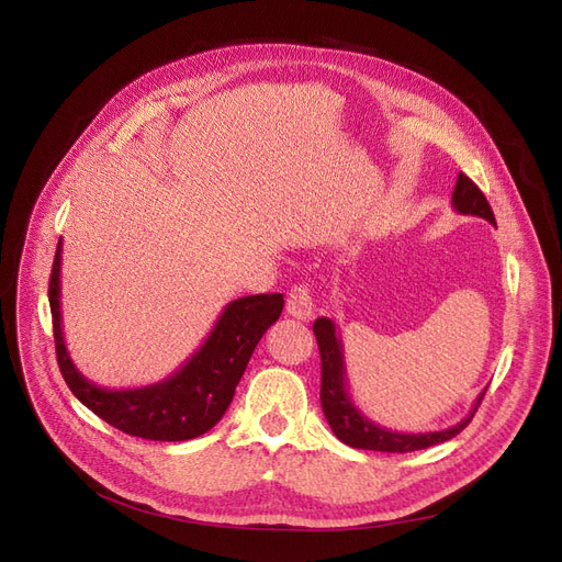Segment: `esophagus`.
Returning <instances> with one entry per match:
<instances>
[{
    "label": "esophagus",
    "mask_w": 562,
    "mask_h": 562,
    "mask_svg": "<svg viewBox=\"0 0 562 562\" xmlns=\"http://www.w3.org/2000/svg\"><path fill=\"white\" fill-rule=\"evenodd\" d=\"M285 310H288V314H291V316L307 321L312 316V312H314V300H312L310 285H304V283L293 285L291 293H288V300H285Z\"/></svg>",
    "instance_id": "esophagus-1"
}]
</instances>
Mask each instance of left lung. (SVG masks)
<instances>
[{
    "label": "left lung",
    "mask_w": 562,
    "mask_h": 562,
    "mask_svg": "<svg viewBox=\"0 0 562 562\" xmlns=\"http://www.w3.org/2000/svg\"><path fill=\"white\" fill-rule=\"evenodd\" d=\"M452 209L462 215H475V217L487 220L490 225H497L495 213H492L485 194L464 173L457 176V184L452 192ZM314 335H316L318 351H321V407H323V415H326L333 434L351 448L378 450V452H413V450H424V448H431L438 443H446V440L454 438L471 422V417L475 415V411H479V405L487 391V389L481 391V396L475 398L471 413L462 422H457L454 427L429 431V434L391 431L386 427H380V424H375L372 419H368L351 401L349 389H347L345 349H342V339H339V335H337L335 323L328 316L316 318Z\"/></svg>",
    "instance_id": "obj_1"
}]
</instances>
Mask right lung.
<instances>
[{"mask_svg":"<svg viewBox=\"0 0 562 562\" xmlns=\"http://www.w3.org/2000/svg\"><path fill=\"white\" fill-rule=\"evenodd\" d=\"M48 304L58 366L72 394L119 431L176 443L206 434L223 419L260 337L283 312V295L232 300L192 359L171 378L138 389L98 386L81 375L67 353L60 328V244L50 269Z\"/></svg>","mask_w":562,"mask_h":562,"instance_id":"right-lung-1","label":"right lung"}]
</instances>
